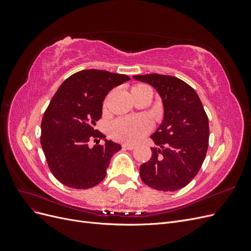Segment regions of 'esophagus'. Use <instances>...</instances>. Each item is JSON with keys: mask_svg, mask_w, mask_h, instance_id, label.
I'll return each mask as SVG.
<instances>
[{"mask_svg": "<svg viewBox=\"0 0 251 251\" xmlns=\"http://www.w3.org/2000/svg\"><path fill=\"white\" fill-rule=\"evenodd\" d=\"M123 148L126 149V150H134L135 146H134V144H130V143H124Z\"/></svg>", "mask_w": 251, "mask_h": 251, "instance_id": "esophagus-1", "label": "esophagus"}]
</instances>
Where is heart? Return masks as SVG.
Here are the masks:
<instances>
[{"label":"heart","mask_w":251,"mask_h":251,"mask_svg":"<svg viewBox=\"0 0 251 251\" xmlns=\"http://www.w3.org/2000/svg\"><path fill=\"white\" fill-rule=\"evenodd\" d=\"M151 130V120L143 116L120 117L111 123L109 127L110 136L113 139L130 143L137 142Z\"/></svg>","instance_id":"b5f03b06"}]
</instances>
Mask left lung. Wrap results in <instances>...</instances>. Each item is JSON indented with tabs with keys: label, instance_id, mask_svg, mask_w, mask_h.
Listing matches in <instances>:
<instances>
[{
	"label": "left lung",
	"instance_id": "8db88e82",
	"mask_svg": "<svg viewBox=\"0 0 251 251\" xmlns=\"http://www.w3.org/2000/svg\"><path fill=\"white\" fill-rule=\"evenodd\" d=\"M160 95L163 121L151 136L156 146L151 157L140 165V178L157 191L175 192L186 186L206 156L209 139L208 117L196 91L171 75H134Z\"/></svg>",
	"mask_w": 251,
	"mask_h": 251
}]
</instances>
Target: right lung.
<instances>
[{
	"mask_svg": "<svg viewBox=\"0 0 251 251\" xmlns=\"http://www.w3.org/2000/svg\"><path fill=\"white\" fill-rule=\"evenodd\" d=\"M130 77L103 70H82L68 77L44 113L41 144L51 173L60 183L77 189L93 187L104 179L112 156L121 149L105 139L103 146L88 147L105 136L95 130L102 101L110 91Z\"/></svg>",
	"mask_w": 251,
	"mask_h": 251,
	"instance_id": "right-lung-1",
	"label": "right lung"
}]
</instances>
